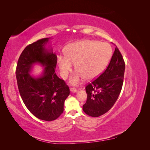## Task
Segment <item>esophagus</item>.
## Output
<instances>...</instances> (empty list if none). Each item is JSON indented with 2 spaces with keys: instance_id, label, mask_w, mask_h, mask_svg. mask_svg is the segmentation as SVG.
Listing matches in <instances>:
<instances>
[{
  "instance_id": "34e87169",
  "label": "esophagus",
  "mask_w": 150,
  "mask_h": 150,
  "mask_svg": "<svg viewBox=\"0 0 150 150\" xmlns=\"http://www.w3.org/2000/svg\"><path fill=\"white\" fill-rule=\"evenodd\" d=\"M70 91H71V92H73V93H76V92H77V89H75L74 88H70Z\"/></svg>"
}]
</instances>
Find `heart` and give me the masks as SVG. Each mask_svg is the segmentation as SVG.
<instances>
[{
  "instance_id": "b5f03b06",
  "label": "heart",
  "mask_w": 150,
  "mask_h": 150,
  "mask_svg": "<svg viewBox=\"0 0 150 150\" xmlns=\"http://www.w3.org/2000/svg\"><path fill=\"white\" fill-rule=\"evenodd\" d=\"M65 57L57 60L60 75L66 78L71 71L72 63L77 69L70 78V83L77 84L86 78L93 79L104 71L112 55L109 44L98 41L84 40L71 44L66 49Z\"/></svg>"
}]
</instances>
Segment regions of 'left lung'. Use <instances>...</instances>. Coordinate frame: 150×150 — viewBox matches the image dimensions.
I'll return each mask as SVG.
<instances>
[{"label":"left lung","instance_id":"1","mask_svg":"<svg viewBox=\"0 0 150 150\" xmlns=\"http://www.w3.org/2000/svg\"><path fill=\"white\" fill-rule=\"evenodd\" d=\"M124 70L125 63L116 46L106 69L86 86L87 100L82 107L86 114L97 117L113 107L122 87Z\"/></svg>","mask_w":150,"mask_h":150}]
</instances>
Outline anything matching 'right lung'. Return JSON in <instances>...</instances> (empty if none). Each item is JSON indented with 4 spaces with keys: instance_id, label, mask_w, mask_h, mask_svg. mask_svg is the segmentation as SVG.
<instances>
[{
    "instance_id": "1",
    "label": "right lung",
    "mask_w": 150,
    "mask_h": 150,
    "mask_svg": "<svg viewBox=\"0 0 150 150\" xmlns=\"http://www.w3.org/2000/svg\"><path fill=\"white\" fill-rule=\"evenodd\" d=\"M49 39H40L25 47L18 60L15 72L18 91L24 104L34 116L46 121L59 117L69 95L68 86L55 73L57 57L52 48L46 47ZM36 63L45 68L37 78L30 74Z\"/></svg>"
}]
</instances>
